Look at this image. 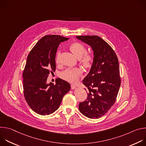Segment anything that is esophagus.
I'll return each mask as SVG.
<instances>
[{
	"label": "esophagus",
	"instance_id": "esophagus-1",
	"mask_svg": "<svg viewBox=\"0 0 146 146\" xmlns=\"http://www.w3.org/2000/svg\"><path fill=\"white\" fill-rule=\"evenodd\" d=\"M76 88H77L76 86H75L74 84H71V88H72V90H75V89H76Z\"/></svg>",
	"mask_w": 146,
	"mask_h": 146
}]
</instances>
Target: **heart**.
Instances as JSON below:
<instances>
[{
    "instance_id": "b5f03b06",
    "label": "heart",
    "mask_w": 146,
    "mask_h": 146,
    "mask_svg": "<svg viewBox=\"0 0 146 146\" xmlns=\"http://www.w3.org/2000/svg\"><path fill=\"white\" fill-rule=\"evenodd\" d=\"M69 48L74 55L80 59V62L86 68H90L94 61V56L92 54L86 52V47L78 42H74L70 44ZM60 60V52H58L55 57V62L58 64ZM82 71L78 68H69L61 73V76L64 80L72 82L78 81Z\"/></svg>"
}]
</instances>
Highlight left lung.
Listing matches in <instances>:
<instances>
[{"label": "left lung", "mask_w": 146, "mask_h": 146, "mask_svg": "<svg viewBox=\"0 0 146 146\" xmlns=\"http://www.w3.org/2000/svg\"><path fill=\"white\" fill-rule=\"evenodd\" d=\"M91 47L94 61L82 81L88 89L86 100L79 104V111L90 118H99L114 105L121 85L117 56L106 41L98 36H77Z\"/></svg>", "instance_id": "1"}]
</instances>
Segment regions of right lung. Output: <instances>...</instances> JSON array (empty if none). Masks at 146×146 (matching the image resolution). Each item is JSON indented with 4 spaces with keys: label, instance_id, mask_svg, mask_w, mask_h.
I'll return each instance as SVG.
<instances>
[{
    "label": "right lung",
    "instance_id": "obj_1",
    "mask_svg": "<svg viewBox=\"0 0 146 146\" xmlns=\"http://www.w3.org/2000/svg\"><path fill=\"white\" fill-rule=\"evenodd\" d=\"M68 39L59 35H46L37 41L27 57L23 72L24 94L30 108L40 115L55 112L70 90L69 83L60 78L55 85L47 83L50 70H55L57 48L61 42Z\"/></svg>",
    "mask_w": 146,
    "mask_h": 146
}]
</instances>
